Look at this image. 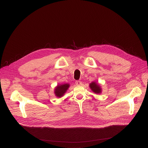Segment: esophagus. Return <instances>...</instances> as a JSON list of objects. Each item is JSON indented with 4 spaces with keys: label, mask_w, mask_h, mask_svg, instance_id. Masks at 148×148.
<instances>
[{
    "label": "esophagus",
    "mask_w": 148,
    "mask_h": 148,
    "mask_svg": "<svg viewBox=\"0 0 148 148\" xmlns=\"http://www.w3.org/2000/svg\"><path fill=\"white\" fill-rule=\"evenodd\" d=\"M75 84H76V85H82V82L81 81H76L75 82Z\"/></svg>",
    "instance_id": "34e87169"
}]
</instances>
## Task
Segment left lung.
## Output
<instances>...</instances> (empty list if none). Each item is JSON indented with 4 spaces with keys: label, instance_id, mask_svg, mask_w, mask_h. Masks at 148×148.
Listing matches in <instances>:
<instances>
[{
    "label": "left lung",
    "instance_id": "1",
    "mask_svg": "<svg viewBox=\"0 0 148 148\" xmlns=\"http://www.w3.org/2000/svg\"><path fill=\"white\" fill-rule=\"evenodd\" d=\"M89 87L91 90L95 93L99 94L102 92V89L99 84H96L95 82H92L89 84Z\"/></svg>",
    "mask_w": 148,
    "mask_h": 148
}]
</instances>
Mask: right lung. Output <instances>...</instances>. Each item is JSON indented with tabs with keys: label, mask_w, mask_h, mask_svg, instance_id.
<instances>
[{
	"label": "right lung",
	"mask_w": 148,
	"mask_h": 148,
	"mask_svg": "<svg viewBox=\"0 0 148 148\" xmlns=\"http://www.w3.org/2000/svg\"><path fill=\"white\" fill-rule=\"evenodd\" d=\"M70 85L69 84H64L58 85L55 89V94L57 97H61L66 93L68 88H69Z\"/></svg>",
	"instance_id": "1"
}]
</instances>
